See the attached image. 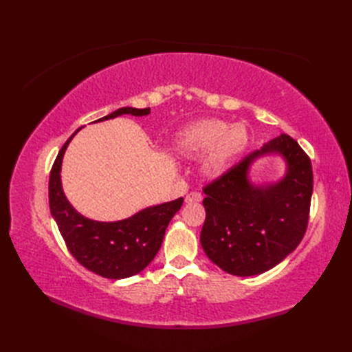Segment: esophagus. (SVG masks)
<instances>
[{
  "instance_id": "34e87169",
  "label": "esophagus",
  "mask_w": 352,
  "mask_h": 352,
  "mask_svg": "<svg viewBox=\"0 0 352 352\" xmlns=\"http://www.w3.org/2000/svg\"><path fill=\"white\" fill-rule=\"evenodd\" d=\"M185 201L189 202V204H190V202H201L202 201V195L199 192H190V194L186 195Z\"/></svg>"
}]
</instances>
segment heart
Wrapping results in <instances>:
<instances>
[{
    "instance_id": "b5f03b06",
    "label": "heart",
    "mask_w": 352,
    "mask_h": 352,
    "mask_svg": "<svg viewBox=\"0 0 352 352\" xmlns=\"http://www.w3.org/2000/svg\"><path fill=\"white\" fill-rule=\"evenodd\" d=\"M250 133L242 123L221 119H201L188 124L176 135V151L186 157H199L202 172L208 176L225 173L247 150Z\"/></svg>"
}]
</instances>
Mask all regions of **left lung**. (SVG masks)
I'll return each instance as SVG.
<instances>
[{"label": "left lung", "mask_w": 352, "mask_h": 352, "mask_svg": "<svg viewBox=\"0 0 352 352\" xmlns=\"http://www.w3.org/2000/svg\"><path fill=\"white\" fill-rule=\"evenodd\" d=\"M265 155L282 156L285 175L276 183L254 184L250 166ZM204 194L199 241L207 257L229 274H261L285 260L304 236L313 194L311 162L282 133L207 185Z\"/></svg>", "instance_id": "obj_1"}]
</instances>
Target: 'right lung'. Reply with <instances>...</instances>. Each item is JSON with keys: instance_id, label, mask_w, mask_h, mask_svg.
<instances>
[{"instance_id": "obj_1", "label": "right lung", "mask_w": 352, "mask_h": 352, "mask_svg": "<svg viewBox=\"0 0 352 352\" xmlns=\"http://www.w3.org/2000/svg\"><path fill=\"white\" fill-rule=\"evenodd\" d=\"M148 109L123 107L95 122L122 114L148 116ZM74 132L60 150L50 175V210L69 251L83 267L107 279H124L142 272L157 255L170 220L184 204L175 201L146 207L136 214L117 221H97L82 216L65 195L61 185V163Z\"/></svg>"}]
</instances>
